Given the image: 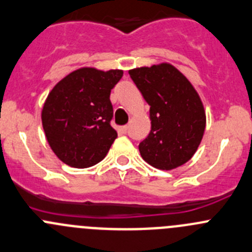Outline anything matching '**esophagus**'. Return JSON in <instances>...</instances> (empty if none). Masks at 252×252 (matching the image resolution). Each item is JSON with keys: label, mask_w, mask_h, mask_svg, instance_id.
<instances>
[{"label": "esophagus", "mask_w": 252, "mask_h": 252, "mask_svg": "<svg viewBox=\"0 0 252 252\" xmlns=\"http://www.w3.org/2000/svg\"><path fill=\"white\" fill-rule=\"evenodd\" d=\"M126 130H128V126H121V131L123 134H126Z\"/></svg>", "instance_id": "34e87169"}]
</instances>
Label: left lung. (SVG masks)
I'll return each mask as SVG.
<instances>
[{
	"label": "left lung",
	"mask_w": 252,
	"mask_h": 252,
	"mask_svg": "<svg viewBox=\"0 0 252 252\" xmlns=\"http://www.w3.org/2000/svg\"><path fill=\"white\" fill-rule=\"evenodd\" d=\"M129 75L150 106L151 130L139 144L141 158L160 170L191 160L206 129V111L193 85L168 63L131 69Z\"/></svg>",
	"instance_id": "left-lung-1"
}]
</instances>
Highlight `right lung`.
<instances>
[{
    "mask_svg": "<svg viewBox=\"0 0 252 252\" xmlns=\"http://www.w3.org/2000/svg\"><path fill=\"white\" fill-rule=\"evenodd\" d=\"M123 70L80 67L49 92L41 123L51 150L66 165L86 168L106 158L117 131L109 94Z\"/></svg>",
    "mask_w": 252,
    "mask_h": 252,
    "instance_id": "right-lung-1",
    "label": "right lung"
}]
</instances>
